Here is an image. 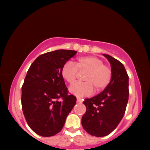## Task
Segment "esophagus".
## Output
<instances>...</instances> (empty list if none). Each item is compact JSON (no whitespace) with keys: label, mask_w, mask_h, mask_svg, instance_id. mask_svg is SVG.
Returning a JSON list of instances; mask_svg holds the SVG:
<instances>
[{"label":"esophagus","mask_w":150,"mask_h":150,"mask_svg":"<svg viewBox=\"0 0 150 150\" xmlns=\"http://www.w3.org/2000/svg\"><path fill=\"white\" fill-rule=\"evenodd\" d=\"M77 103H81L83 102V100L81 99V98H77Z\"/></svg>","instance_id":"1"}]
</instances>
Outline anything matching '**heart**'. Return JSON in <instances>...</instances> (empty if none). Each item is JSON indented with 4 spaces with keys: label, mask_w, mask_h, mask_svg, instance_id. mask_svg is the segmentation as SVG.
<instances>
[{
    "label": "heart",
    "mask_w": 150,
    "mask_h": 150,
    "mask_svg": "<svg viewBox=\"0 0 150 150\" xmlns=\"http://www.w3.org/2000/svg\"><path fill=\"white\" fill-rule=\"evenodd\" d=\"M74 63L68 62L63 65L62 76L69 84H73L77 78V73L86 71L83 79L86 82H78L71 86L69 91L78 97L92 95L94 87L96 91H102L108 85L112 77L110 67L104 65L102 60L95 56H85L78 58Z\"/></svg>",
    "instance_id": "obj_1"
}]
</instances>
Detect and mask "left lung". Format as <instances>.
<instances>
[{"mask_svg":"<svg viewBox=\"0 0 150 150\" xmlns=\"http://www.w3.org/2000/svg\"><path fill=\"white\" fill-rule=\"evenodd\" d=\"M110 63V82L103 92L83 104L87 110L81 119L83 128L96 137L108 135L117 127L125 113L128 101L129 77L124 65L108 54H103Z\"/></svg>","mask_w":150,"mask_h":150,"instance_id":"8db88e82","label":"left lung"}]
</instances>
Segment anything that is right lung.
Here are the masks:
<instances>
[{
    "label": "right lung",
    "instance_id": "right-lung-1",
    "mask_svg": "<svg viewBox=\"0 0 150 150\" xmlns=\"http://www.w3.org/2000/svg\"><path fill=\"white\" fill-rule=\"evenodd\" d=\"M77 53L67 50L45 53L28 71L22 87V110L30 128L40 136L59 133L76 104L75 96L67 94L61 72L63 65Z\"/></svg>",
    "mask_w": 150,
    "mask_h": 150
}]
</instances>
